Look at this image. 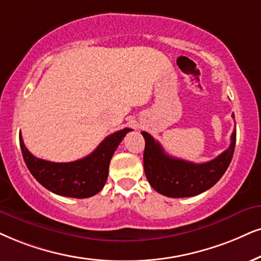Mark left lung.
<instances>
[{
    "label": "left lung",
    "instance_id": "1",
    "mask_svg": "<svg viewBox=\"0 0 261 261\" xmlns=\"http://www.w3.org/2000/svg\"><path fill=\"white\" fill-rule=\"evenodd\" d=\"M142 136L146 141L143 165L148 182L158 193L169 197L195 196L212 188L231 163L236 144V130H233L226 150L207 163L194 164L167 155L159 142L146 131H142Z\"/></svg>",
    "mask_w": 261,
    "mask_h": 261
}]
</instances>
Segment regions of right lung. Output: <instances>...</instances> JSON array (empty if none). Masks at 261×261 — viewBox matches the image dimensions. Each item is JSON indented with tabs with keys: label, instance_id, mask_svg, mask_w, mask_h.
Returning a JSON list of instances; mask_svg holds the SVG:
<instances>
[{
	"label": "right lung",
	"instance_id": "add662e5",
	"mask_svg": "<svg viewBox=\"0 0 261 261\" xmlns=\"http://www.w3.org/2000/svg\"><path fill=\"white\" fill-rule=\"evenodd\" d=\"M131 128H123L110 135L88 156L72 163H51L38 159L25 147L19 136L22 158L32 176L45 189L61 196L87 199L103 188L108 177V167L115 149Z\"/></svg>",
	"mask_w": 261,
	"mask_h": 261
}]
</instances>
